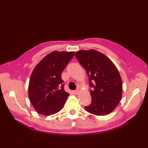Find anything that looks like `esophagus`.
<instances>
[{
    "label": "esophagus",
    "instance_id": "esophagus-1",
    "mask_svg": "<svg viewBox=\"0 0 148 148\" xmlns=\"http://www.w3.org/2000/svg\"><path fill=\"white\" fill-rule=\"evenodd\" d=\"M78 92H79V90H78V89H77V90L74 91V93H75V95H78Z\"/></svg>",
    "mask_w": 148,
    "mask_h": 148
}]
</instances>
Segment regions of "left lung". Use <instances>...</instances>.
<instances>
[{"label":"left lung","instance_id":"8db88e82","mask_svg":"<svg viewBox=\"0 0 148 148\" xmlns=\"http://www.w3.org/2000/svg\"><path fill=\"white\" fill-rule=\"evenodd\" d=\"M75 57L89 77L92 99L84 107L96 115L111 113L119 104L122 96V81L117 67L108 57L94 49L79 51Z\"/></svg>","mask_w":148,"mask_h":148}]
</instances>
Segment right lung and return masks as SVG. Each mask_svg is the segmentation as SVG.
<instances>
[{"label":"right lung","instance_id":"1","mask_svg":"<svg viewBox=\"0 0 148 148\" xmlns=\"http://www.w3.org/2000/svg\"><path fill=\"white\" fill-rule=\"evenodd\" d=\"M74 53L53 51L35 66L29 79L28 95L39 114L51 115L64 107L70 95L64 90L61 75Z\"/></svg>","mask_w":148,"mask_h":148}]
</instances>
